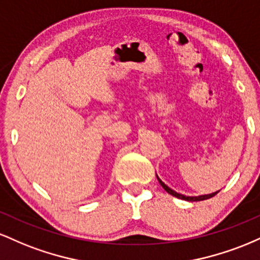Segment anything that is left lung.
Returning a JSON list of instances; mask_svg holds the SVG:
<instances>
[{
  "label": "left lung",
  "mask_w": 260,
  "mask_h": 260,
  "mask_svg": "<svg viewBox=\"0 0 260 260\" xmlns=\"http://www.w3.org/2000/svg\"><path fill=\"white\" fill-rule=\"evenodd\" d=\"M156 177H157V175H156ZM157 181H159V183L161 184V187H162L164 189H165L166 192L169 193V194L174 196V197H176V198H178V199H183V201H187V202L205 201V199H209V198H211V197H214L215 194H217V192H219V190H217V192L210 193V194H204V196H198V197H188V196L181 194V193H177V192H176V190H174V189H171V188H170L169 186H166V184L164 183V182L161 181L159 177H157Z\"/></svg>",
  "instance_id": "obj_1"
}]
</instances>
